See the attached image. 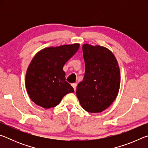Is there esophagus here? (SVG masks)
<instances>
[{
	"mask_svg": "<svg viewBox=\"0 0 148 148\" xmlns=\"http://www.w3.org/2000/svg\"><path fill=\"white\" fill-rule=\"evenodd\" d=\"M72 86L73 87V88H74V91H76V87H77V84H76V83L72 84Z\"/></svg>",
	"mask_w": 148,
	"mask_h": 148,
	"instance_id": "34e87169",
	"label": "esophagus"
}]
</instances>
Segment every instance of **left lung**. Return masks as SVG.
I'll list each match as a JSON object with an SVG mask.
<instances>
[{"mask_svg":"<svg viewBox=\"0 0 148 148\" xmlns=\"http://www.w3.org/2000/svg\"><path fill=\"white\" fill-rule=\"evenodd\" d=\"M86 65L82 82L77 85L76 96L82 107L90 113H99L108 108L118 94L120 72L111 51L102 46L84 44Z\"/></svg>","mask_w":148,"mask_h":148,"instance_id":"1","label":"left lung"}]
</instances>
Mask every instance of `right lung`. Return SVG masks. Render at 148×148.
Returning a JSON list of instances; mask_svg holds the SVG:
<instances>
[{
	"mask_svg": "<svg viewBox=\"0 0 148 148\" xmlns=\"http://www.w3.org/2000/svg\"><path fill=\"white\" fill-rule=\"evenodd\" d=\"M79 44L44 48L32 59L27 69L25 84L30 98L44 108L56 106L74 89L65 81L64 64L76 53Z\"/></svg>",
	"mask_w": 148,
	"mask_h": 148,
	"instance_id": "1",
	"label": "right lung"
}]
</instances>
